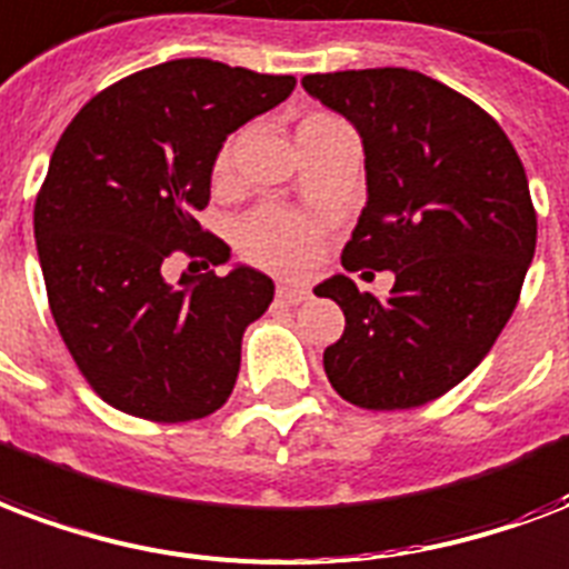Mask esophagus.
<instances>
[{"instance_id": "esophagus-1", "label": "esophagus", "mask_w": 569, "mask_h": 569, "mask_svg": "<svg viewBox=\"0 0 569 569\" xmlns=\"http://www.w3.org/2000/svg\"><path fill=\"white\" fill-rule=\"evenodd\" d=\"M277 298L286 303H301L310 298V292L303 289V286H295V283H280L277 286Z\"/></svg>"}]
</instances>
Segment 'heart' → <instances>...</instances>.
Instances as JSON below:
<instances>
[{
	"label": "heart",
	"mask_w": 569,
	"mask_h": 569,
	"mask_svg": "<svg viewBox=\"0 0 569 569\" xmlns=\"http://www.w3.org/2000/svg\"><path fill=\"white\" fill-rule=\"evenodd\" d=\"M328 128H346L340 119L316 112L310 119L301 121L298 137L310 133V130H328ZM232 142H227L220 154H217V172H227L232 167ZM316 227L303 217L286 214V211H262L256 214L241 232V244H244L247 256L256 259L259 266L274 268V271H295L301 268L310 253H313Z\"/></svg>",
	"instance_id": "heart-1"
}]
</instances>
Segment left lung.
Segmentation results:
<instances>
[{"instance_id":"8db88e82","label":"left lung","mask_w":569,"mask_h":569,"mask_svg":"<svg viewBox=\"0 0 569 569\" xmlns=\"http://www.w3.org/2000/svg\"><path fill=\"white\" fill-rule=\"evenodd\" d=\"M301 86L363 146L367 206L342 268L397 277L385 301L346 274L316 286L346 316L325 372L361 409H415L466 379L513 316L537 244L526 169L492 116L427 73H307Z\"/></svg>"}]
</instances>
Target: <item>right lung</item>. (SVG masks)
<instances>
[{
  "mask_svg": "<svg viewBox=\"0 0 569 569\" xmlns=\"http://www.w3.org/2000/svg\"><path fill=\"white\" fill-rule=\"evenodd\" d=\"M292 89L289 73L172 59L110 86L64 128L34 202V244L56 328L116 409L181 423L236 388L241 337L274 301V280L232 266L169 283L163 262L176 250L206 268L229 262L193 214L229 133Z\"/></svg>",
  "mask_w": 569,
  "mask_h": 569,
  "instance_id": "right-lung-1",
  "label": "right lung"
}]
</instances>
